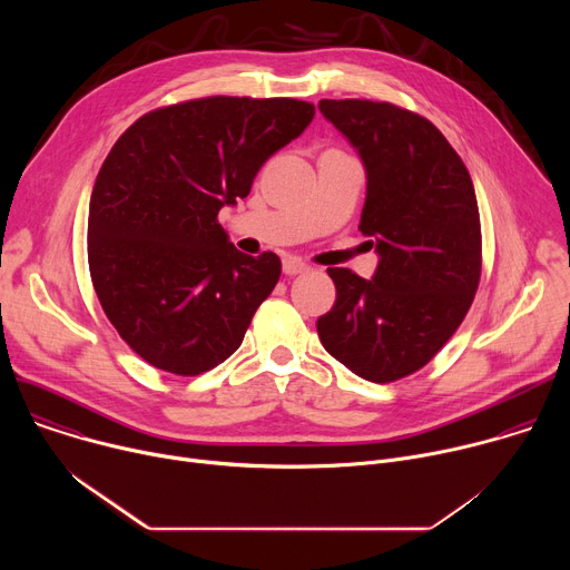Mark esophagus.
Returning a JSON list of instances; mask_svg holds the SVG:
<instances>
[{
    "mask_svg": "<svg viewBox=\"0 0 570 570\" xmlns=\"http://www.w3.org/2000/svg\"><path fill=\"white\" fill-rule=\"evenodd\" d=\"M282 268H284V275H302V273H306L308 271V266L304 264V262H299V259H295V257H286L284 259V264H282Z\"/></svg>",
    "mask_w": 570,
    "mask_h": 570,
    "instance_id": "34e87169",
    "label": "esophagus"
}]
</instances>
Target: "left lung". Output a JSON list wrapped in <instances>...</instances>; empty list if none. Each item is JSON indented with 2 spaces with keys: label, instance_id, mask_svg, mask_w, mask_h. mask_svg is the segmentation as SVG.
<instances>
[{
  "label": "left lung",
  "instance_id": "obj_1",
  "mask_svg": "<svg viewBox=\"0 0 570 570\" xmlns=\"http://www.w3.org/2000/svg\"><path fill=\"white\" fill-rule=\"evenodd\" d=\"M317 108L363 159L358 229L379 253L372 279L327 268L336 304L317 317V336L361 379L392 383L422 370L473 302L482 268L473 183L446 137L417 112L367 99H322Z\"/></svg>",
  "mask_w": 570,
  "mask_h": 570
}]
</instances>
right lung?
<instances>
[{
    "label": "right lung",
    "instance_id": "obj_1",
    "mask_svg": "<svg viewBox=\"0 0 570 570\" xmlns=\"http://www.w3.org/2000/svg\"><path fill=\"white\" fill-rule=\"evenodd\" d=\"M313 115L297 99L205 97L146 112L115 141L90 198V275L112 327L153 367L196 376L243 343L282 262L238 253L218 212Z\"/></svg>",
    "mask_w": 570,
    "mask_h": 570
}]
</instances>
